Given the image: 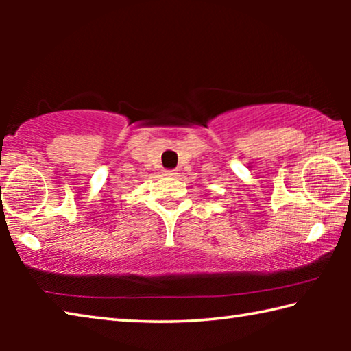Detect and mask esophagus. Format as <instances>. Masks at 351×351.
Wrapping results in <instances>:
<instances>
[{
	"label": "esophagus",
	"mask_w": 351,
	"mask_h": 351,
	"mask_svg": "<svg viewBox=\"0 0 351 351\" xmlns=\"http://www.w3.org/2000/svg\"><path fill=\"white\" fill-rule=\"evenodd\" d=\"M164 175L165 176H175V170H164Z\"/></svg>",
	"instance_id": "obj_1"
}]
</instances>
